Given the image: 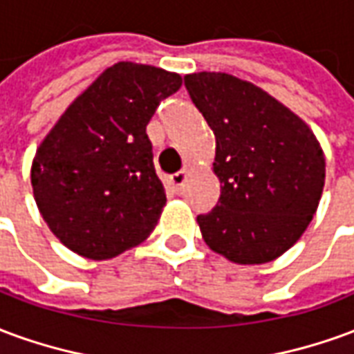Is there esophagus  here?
<instances>
[{
    "instance_id": "1",
    "label": "esophagus",
    "mask_w": 354,
    "mask_h": 354,
    "mask_svg": "<svg viewBox=\"0 0 354 354\" xmlns=\"http://www.w3.org/2000/svg\"><path fill=\"white\" fill-rule=\"evenodd\" d=\"M187 174H189V170L182 169L180 172H176V174H172V176H170V184L174 185L176 189H182L185 184V180H187Z\"/></svg>"
}]
</instances>
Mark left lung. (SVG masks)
<instances>
[{
    "instance_id": "obj_1",
    "label": "left lung",
    "mask_w": 354,
    "mask_h": 354,
    "mask_svg": "<svg viewBox=\"0 0 354 354\" xmlns=\"http://www.w3.org/2000/svg\"><path fill=\"white\" fill-rule=\"evenodd\" d=\"M216 136L220 199L197 216L203 239L230 261L267 263L304 235L319 207L326 162L319 140L286 106L230 73L184 77Z\"/></svg>"
}]
</instances>
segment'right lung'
<instances>
[{
	"label": "right lung",
	"instance_id": "add662e5",
	"mask_svg": "<svg viewBox=\"0 0 354 354\" xmlns=\"http://www.w3.org/2000/svg\"><path fill=\"white\" fill-rule=\"evenodd\" d=\"M180 87L178 73L117 62L70 104L37 147L34 199L70 250L109 260L153 231L167 195L146 127Z\"/></svg>",
	"mask_w": 354,
	"mask_h": 354
}]
</instances>
